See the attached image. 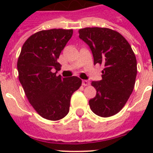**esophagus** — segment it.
Segmentation results:
<instances>
[{
    "label": "esophagus",
    "instance_id": "34e87169",
    "mask_svg": "<svg viewBox=\"0 0 153 153\" xmlns=\"http://www.w3.org/2000/svg\"><path fill=\"white\" fill-rule=\"evenodd\" d=\"M82 86H89V85H90V82H89L88 80H82Z\"/></svg>",
    "mask_w": 153,
    "mask_h": 153
}]
</instances>
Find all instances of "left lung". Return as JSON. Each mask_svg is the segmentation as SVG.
I'll return each mask as SVG.
<instances>
[{"mask_svg": "<svg viewBox=\"0 0 153 153\" xmlns=\"http://www.w3.org/2000/svg\"><path fill=\"white\" fill-rule=\"evenodd\" d=\"M79 38L90 47L94 63L104 66L102 79L91 85L97 94L89 101L91 110L108 117L117 114L130 97L137 73V59L130 44L117 31L107 27H85Z\"/></svg>", "mask_w": 153, "mask_h": 153, "instance_id": "left-lung-1", "label": "left lung"}]
</instances>
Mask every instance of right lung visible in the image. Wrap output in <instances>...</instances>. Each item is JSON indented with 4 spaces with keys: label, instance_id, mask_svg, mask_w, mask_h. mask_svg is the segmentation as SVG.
I'll return each instance as SVG.
<instances>
[{
    "label": "right lung",
    "instance_id": "add662e5",
    "mask_svg": "<svg viewBox=\"0 0 153 153\" xmlns=\"http://www.w3.org/2000/svg\"><path fill=\"white\" fill-rule=\"evenodd\" d=\"M72 34V29L39 31L25 42L18 58L19 80L27 100L42 117L50 121L68 114L71 95L82 85L79 77L56 75L61 67L57 59Z\"/></svg>",
    "mask_w": 153,
    "mask_h": 153
}]
</instances>
